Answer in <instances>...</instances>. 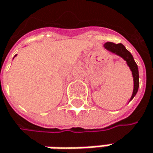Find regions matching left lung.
Wrapping results in <instances>:
<instances>
[{"instance_id":"obj_1","label":"left lung","mask_w":153,"mask_h":153,"mask_svg":"<svg viewBox=\"0 0 153 153\" xmlns=\"http://www.w3.org/2000/svg\"><path fill=\"white\" fill-rule=\"evenodd\" d=\"M104 47L108 51H110V52L121 56L122 58H123L125 61L127 62V64L129 67L130 70L132 71V76H133V79H134V90H133L132 96L130 98V100H132L133 98L136 96V94H137V92L138 91V87H139L138 68H137L136 62L134 61V58H133L132 54L121 43L115 44V43H113V42H106L104 45Z\"/></svg>"}]
</instances>
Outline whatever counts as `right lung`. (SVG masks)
Listing matches in <instances>:
<instances>
[{"mask_svg":"<svg viewBox=\"0 0 153 153\" xmlns=\"http://www.w3.org/2000/svg\"><path fill=\"white\" fill-rule=\"evenodd\" d=\"M15 56H16V55H15Z\"/></svg>","mask_w":153,"mask_h":153,"instance_id":"add662e5","label":"right lung"}]
</instances>
